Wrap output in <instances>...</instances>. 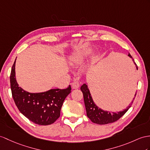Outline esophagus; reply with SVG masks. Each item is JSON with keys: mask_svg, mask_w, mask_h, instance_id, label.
I'll return each instance as SVG.
<instances>
[{"mask_svg": "<svg viewBox=\"0 0 150 150\" xmlns=\"http://www.w3.org/2000/svg\"><path fill=\"white\" fill-rule=\"evenodd\" d=\"M72 87L73 89H78L79 87V83L76 80H74L72 83Z\"/></svg>", "mask_w": 150, "mask_h": 150, "instance_id": "1", "label": "esophagus"}]
</instances>
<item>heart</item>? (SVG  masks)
Listing matches in <instances>:
<instances>
[{"label": "heart", "instance_id": "obj_1", "mask_svg": "<svg viewBox=\"0 0 150 150\" xmlns=\"http://www.w3.org/2000/svg\"><path fill=\"white\" fill-rule=\"evenodd\" d=\"M89 53L90 50L88 49H85L82 51H79V52H75L69 58V63L73 66L81 64L83 62Z\"/></svg>", "mask_w": 150, "mask_h": 150}]
</instances>
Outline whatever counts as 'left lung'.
<instances>
[{"instance_id": "obj_1", "label": "left lung", "mask_w": 150, "mask_h": 150, "mask_svg": "<svg viewBox=\"0 0 150 150\" xmlns=\"http://www.w3.org/2000/svg\"><path fill=\"white\" fill-rule=\"evenodd\" d=\"M128 56L132 58L133 62L136 65V67L137 70V66L136 65V63H135L134 60L132 58V56L130 55V53H129ZM135 82H136V79H135ZM81 90L83 94L84 102H85V105L86 111L87 116L88 117V118L90 119L91 121L93 123L99 124V125H105V124L113 123L119 120L128 110H129V109L130 108L131 104L133 103L135 97H136L137 93L136 91V94L134 95V98H133L132 101L131 102V104H130L129 106L126 109H123V111L115 112H110L108 111H104L103 109L98 108L97 105L95 104L92 97L91 96V93L88 87L87 84H83L81 86Z\"/></svg>"}]
</instances>
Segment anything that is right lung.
<instances>
[{"label":"right lung","mask_w":150,"mask_h":150,"mask_svg":"<svg viewBox=\"0 0 150 150\" xmlns=\"http://www.w3.org/2000/svg\"><path fill=\"white\" fill-rule=\"evenodd\" d=\"M16 60L10 75L11 89L14 103L21 114L39 125H48L60 117L64 101L71 92L69 85L66 89H51L46 92L30 93L19 86L16 79Z\"/></svg>","instance_id":"1"}]
</instances>
